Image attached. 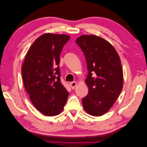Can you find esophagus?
<instances>
[{
	"mask_svg": "<svg viewBox=\"0 0 147 147\" xmlns=\"http://www.w3.org/2000/svg\"><path fill=\"white\" fill-rule=\"evenodd\" d=\"M69 85H70L72 89H74V88H76V86H77V83L76 82V81H73V82L69 83Z\"/></svg>",
	"mask_w": 147,
	"mask_h": 147,
	"instance_id": "34e87169",
	"label": "esophagus"
}]
</instances>
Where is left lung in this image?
<instances>
[{
  "label": "left lung",
  "instance_id": "8db88e82",
  "mask_svg": "<svg viewBox=\"0 0 147 147\" xmlns=\"http://www.w3.org/2000/svg\"><path fill=\"white\" fill-rule=\"evenodd\" d=\"M85 55L88 74V95L83 98L85 110L102 116L113 106L123 86V71L119 55L107 40L95 35H83L76 40Z\"/></svg>",
  "mask_w": 147,
  "mask_h": 147
}]
</instances>
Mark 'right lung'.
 <instances>
[{
  "label": "right lung",
  "mask_w": 147,
  "mask_h": 147,
  "mask_svg": "<svg viewBox=\"0 0 147 147\" xmlns=\"http://www.w3.org/2000/svg\"><path fill=\"white\" fill-rule=\"evenodd\" d=\"M69 38L51 33L40 36L28 49L22 66L26 92L34 106L45 116L59 115L68 99L59 65L62 48Z\"/></svg>",
  "instance_id": "1"
}]
</instances>
